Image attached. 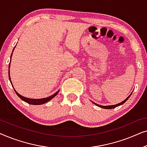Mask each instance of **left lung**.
I'll list each match as a JSON object with an SVG mask.
<instances>
[{"mask_svg":"<svg viewBox=\"0 0 147 147\" xmlns=\"http://www.w3.org/2000/svg\"><path fill=\"white\" fill-rule=\"evenodd\" d=\"M131 94H132V93L130 94L129 96H128L127 98H126L125 100H124V101H122V102H120V103H119V104H116V105H110V106H101V105H99V104H96V103H94V102H93V103L94 104H96V106H99V107H100V108H104V109H112V108H116V107H117V106H120V105H122V104H123L124 102H126V100H127L128 98H130V96H131Z\"/></svg>","mask_w":147,"mask_h":147,"instance_id":"left-lung-1","label":"left lung"}]
</instances>
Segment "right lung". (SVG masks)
<instances>
[{
  "label": "right lung",
  "instance_id": "obj_1",
  "mask_svg": "<svg viewBox=\"0 0 147 147\" xmlns=\"http://www.w3.org/2000/svg\"><path fill=\"white\" fill-rule=\"evenodd\" d=\"M14 49H15V48H14ZM13 51H14V49L13 50ZM12 55H13V53L11 54V57H12ZM10 65H11V63H9V78L10 82H11V83L12 84V86H13V84H12L11 80V77H10V70H9ZM13 88H14V87H13ZM14 90H15V93L17 94V95L19 96V97L21 98L22 100H23L24 102H27V103H28V104H32V105H41V104H45V103H46V102H49V100H51L52 98H53L54 97H55V96L58 94V92H59V90H58L57 92H55V93L54 94H53V95L50 96H49V97H47V98H41V99H33V98H28L24 97V96H21V94H19L17 91H16V90H15V88H14Z\"/></svg>",
  "mask_w": 147,
  "mask_h": 147
}]
</instances>
